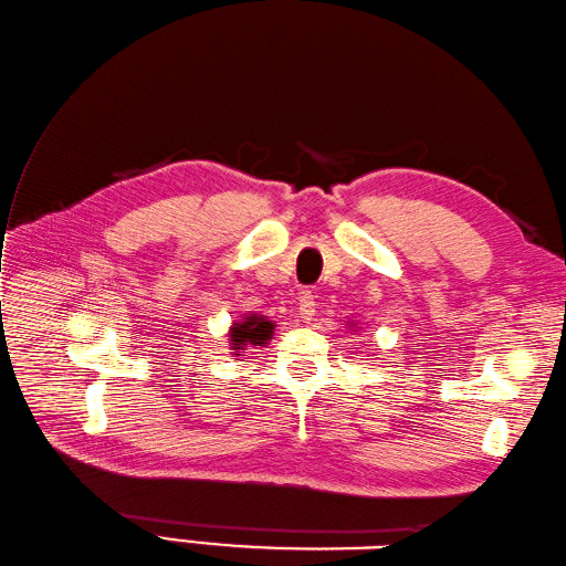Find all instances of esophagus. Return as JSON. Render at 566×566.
I'll return each mask as SVG.
<instances>
[{"instance_id":"1","label":"esophagus","mask_w":566,"mask_h":566,"mask_svg":"<svg viewBox=\"0 0 566 566\" xmlns=\"http://www.w3.org/2000/svg\"><path fill=\"white\" fill-rule=\"evenodd\" d=\"M315 306H318V301H315V294L313 292H301V296H298V313H301V318L304 321H311L313 315H315Z\"/></svg>"}]
</instances>
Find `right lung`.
<instances>
[{
  "mask_svg": "<svg viewBox=\"0 0 566 566\" xmlns=\"http://www.w3.org/2000/svg\"><path fill=\"white\" fill-rule=\"evenodd\" d=\"M272 331H274V323L272 321L262 318V315L251 313L241 323H233L229 337H231L233 349H243L245 345L265 347L268 339L272 337Z\"/></svg>",
  "mask_w": 566,
  "mask_h": 566,
  "instance_id": "right-lung-1",
  "label": "right lung"
}]
</instances>
